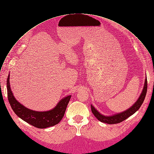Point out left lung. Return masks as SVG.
<instances>
[{"mask_svg":"<svg viewBox=\"0 0 154 154\" xmlns=\"http://www.w3.org/2000/svg\"><path fill=\"white\" fill-rule=\"evenodd\" d=\"M147 90V80L146 79L144 88H143L142 91V93L139 98H138V100H137L136 103L127 110L122 112H119V113L116 114L115 115L107 116L100 113V112L95 108V107L91 105V109L92 113L94 115V116L100 121L102 122H105V123H107L109 125L119 123V122L123 121L124 120L128 118H129V116L135 113V112L140 108V107L141 106L142 103L144 102V100L145 99Z\"/></svg>","mask_w":154,"mask_h":154,"instance_id":"obj_1","label":"left lung"}]
</instances>
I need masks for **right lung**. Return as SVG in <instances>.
Masks as SVG:
<instances>
[{
	"mask_svg": "<svg viewBox=\"0 0 154 154\" xmlns=\"http://www.w3.org/2000/svg\"><path fill=\"white\" fill-rule=\"evenodd\" d=\"M10 74L7 80V95L9 103L15 113L34 127L43 129L53 126L63 119L71 95L64 97L59 101L57 105L52 109L47 111H36L29 109L20 104L15 98L10 86Z\"/></svg>",
	"mask_w": 154,
	"mask_h": 154,
	"instance_id": "add662e5",
	"label": "right lung"
}]
</instances>
